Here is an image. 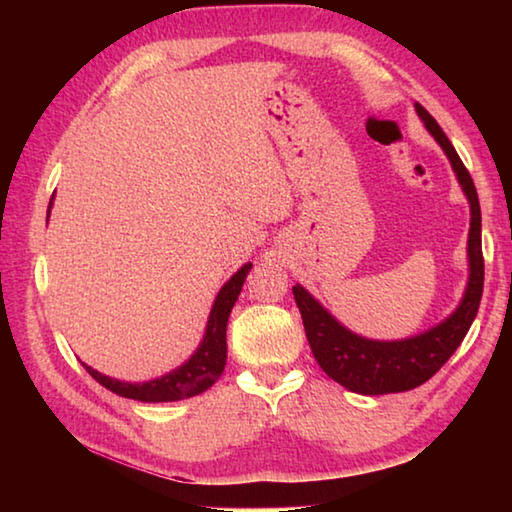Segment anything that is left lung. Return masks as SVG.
I'll list each match as a JSON object with an SVG mask.
<instances>
[{"label": "left lung", "mask_w": 512, "mask_h": 512, "mask_svg": "<svg viewBox=\"0 0 512 512\" xmlns=\"http://www.w3.org/2000/svg\"><path fill=\"white\" fill-rule=\"evenodd\" d=\"M420 119L447 153L458 183L470 201V237H467V262H470V277L463 293L461 305L443 323L415 334L402 341H372L350 332L343 327L320 302L311 296L300 284L293 287L296 305L300 309L302 325L314 352L318 366L325 370L327 377L339 381L341 386L352 393L361 395H386L404 393L424 384L445 366L447 359L456 352L465 339L467 329L479 311L483 293V253H481V207L470 171L458 158L452 142L447 140L443 128L436 124L420 103H415Z\"/></svg>", "instance_id": "1"}]
</instances>
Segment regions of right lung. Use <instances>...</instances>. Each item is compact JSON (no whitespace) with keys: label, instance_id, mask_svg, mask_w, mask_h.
Masks as SVG:
<instances>
[{"label":"right lung","instance_id":"right-lung-1","mask_svg":"<svg viewBox=\"0 0 512 512\" xmlns=\"http://www.w3.org/2000/svg\"><path fill=\"white\" fill-rule=\"evenodd\" d=\"M51 210V203H49ZM253 264H244L239 271L223 284L219 296H216L210 318H207L205 336L198 350L189 357L183 366L167 372L158 379L140 381V384H131V381H119L108 375H101L99 370L90 366L83 368L99 381L101 386H106L108 391L117 393L121 397L137 402H178L185 397H194L205 393L216 379L221 377L225 368V359H228V345H225V329H228L230 311L235 307V302L244 287V280Z\"/></svg>","mask_w":512,"mask_h":512}]
</instances>
